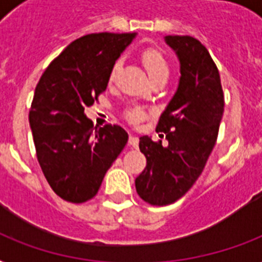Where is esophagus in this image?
I'll return each mask as SVG.
<instances>
[{
    "label": "esophagus",
    "instance_id": "34e87169",
    "mask_svg": "<svg viewBox=\"0 0 262 262\" xmlns=\"http://www.w3.org/2000/svg\"><path fill=\"white\" fill-rule=\"evenodd\" d=\"M129 145L133 148L139 147V137H136V136H129Z\"/></svg>",
    "mask_w": 262,
    "mask_h": 262
}]
</instances>
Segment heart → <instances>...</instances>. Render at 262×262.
Wrapping results in <instances>:
<instances>
[{
  "label": "heart",
  "mask_w": 262,
  "mask_h": 262,
  "mask_svg": "<svg viewBox=\"0 0 262 262\" xmlns=\"http://www.w3.org/2000/svg\"><path fill=\"white\" fill-rule=\"evenodd\" d=\"M141 61H143L144 68H145V71H147L151 80L155 79V77H159V76H168V63L164 58L163 53L158 50V49L144 50L143 54H141ZM118 69L119 62H115L110 72V81H114ZM126 117L132 123H139L145 117V111L143 108H140V107H132L126 111Z\"/></svg>",
  "instance_id": "obj_1"
}]
</instances>
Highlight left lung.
I'll use <instances>...</instances> for the list:
<instances>
[{"label": "left lung", "mask_w": 262, "mask_h": 262, "mask_svg": "<svg viewBox=\"0 0 262 262\" xmlns=\"http://www.w3.org/2000/svg\"><path fill=\"white\" fill-rule=\"evenodd\" d=\"M164 40L181 67L177 92L156 126L168 145L140 137L147 166L136 178L140 197L158 207L175 203L194 185L215 147L224 111L219 71L205 46L187 35H168Z\"/></svg>", "instance_id": "1"}]
</instances>
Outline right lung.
I'll return each mask as SVG.
<instances>
[{
	"label": "right lung",
	"instance_id": "right-lung-1",
	"mask_svg": "<svg viewBox=\"0 0 262 262\" xmlns=\"http://www.w3.org/2000/svg\"><path fill=\"white\" fill-rule=\"evenodd\" d=\"M136 34H90L72 42L35 88L30 126L36 158L55 194L69 203L96 195L127 143L118 125L94 126L84 108L106 91L110 72Z\"/></svg>",
	"mask_w": 262,
	"mask_h": 262
}]
</instances>
